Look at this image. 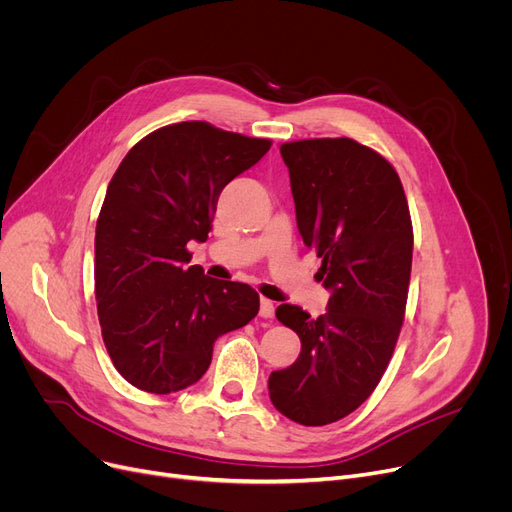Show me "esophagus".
Masks as SVG:
<instances>
[{
    "label": "esophagus",
    "mask_w": 512,
    "mask_h": 512,
    "mask_svg": "<svg viewBox=\"0 0 512 512\" xmlns=\"http://www.w3.org/2000/svg\"><path fill=\"white\" fill-rule=\"evenodd\" d=\"M274 311H276V305L270 299L261 297V301H259V315L261 317H274Z\"/></svg>",
    "instance_id": "esophagus-1"
}]
</instances>
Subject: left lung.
Returning a JSON list of instances; mask_svg holds the SVG:
<instances>
[{"label": "left lung", "mask_w": 512, "mask_h": 512, "mask_svg": "<svg viewBox=\"0 0 512 512\" xmlns=\"http://www.w3.org/2000/svg\"><path fill=\"white\" fill-rule=\"evenodd\" d=\"M303 242L332 292L313 319L297 305L276 317L301 338V355L272 371L274 407L301 425H328L359 409L392 359L405 319L413 224L390 161L353 139H305L280 147Z\"/></svg>", "instance_id": "8db88e82"}]
</instances>
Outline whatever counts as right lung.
<instances>
[{"mask_svg":"<svg viewBox=\"0 0 512 512\" xmlns=\"http://www.w3.org/2000/svg\"><path fill=\"white\" fill-rule=\"evenodd\" d=\"M270 139L191 120L134 145L114 178L95 230V299L114 367L134 388L170 394L201 380L218 336L247 326L259 294L188 265L222 188L270 151Z\"/></svg>","mask_w":512,"mask_h":512,"instance_id":"obj_1","label":"right lung"}]
</instances>
